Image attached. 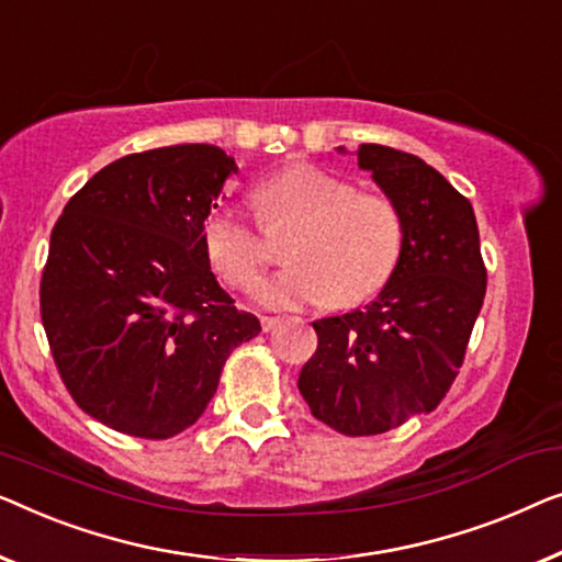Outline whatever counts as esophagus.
Returning <instances> with one entry per match:
<instances>
[{"mask_svg":"<svg viewBox=\"0 0 562 562\" xmlns=\"http://www.w3.org/2000/svg\"><path fill=\"white\" fill-rule=\"evenodd\" d=\"M282 323L280 315H262V328L265 330H274Z\"/></svg>","mask_w":562,"mask_h":562,"instance_id":"esophagus-1","label":"esophagus"}]
</instances>
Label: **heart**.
<instances>
[{"label": "heart", "mask_w": 562, "mask_h": 562, "mask_svg": "<svg viewBox=\"0 0 562 562\" xmlns=\"http://www.w3.org/2000/svg\"><path fill=\"white\" fill-rule=\"evenodd\" d=\"M255 209L265 228L295 226L284 257L290 267L259 290L270 307L328 297L363 303L390 282L405 244L402 213L390 195L359 191L349 178L318 165H290L262 180ZM205 257L228 288L255 290L270 265L262 232L234 205H216L201 226Z\"/></svg>", "instance_id": "heart-1"}]
</instances>
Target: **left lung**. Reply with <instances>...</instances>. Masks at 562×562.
I'll use <instances>...</instances> for the list:
<instances>
[{
	"instance_id": "8db88e82",
	"label": "left lung",
	"mask_w": 562,
	"mask_h": 562,
	"mask_svg": "<svg viewBox=\"0 0 562 562\" xmlns=\"http://www.w3.org/2000/svg\"><path fill=\"white\" fill-rule=\"evenodd\" d=\"M357 157L397 203L405 244L376 300L313 323L318 349L297 379L313 417L351 438L400 428L440 405L486 295L469 199L402 149L361 145Z\"/></svg>"
}]
</instances>
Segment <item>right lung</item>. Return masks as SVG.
Instances as JSON below:
<instances>
[{
	"label": "right lung",
	"instance_id": "obj_1",
	"mask_svg": "<svg viewBox=\"0 0 562 562\" xmlns=\"http://www.w3.org/2000/svg\"><path fill=\"white\" fill-rule=\"evenodd\" d=\"M236 162L213 145L126 155L66 203L50 234L41 318L86 415L165 440L199 420L257 315L213 278L201 226Z\"/></svg>",
	"mask_w": 562,
	"mask_h": 562
}]
</instances>
